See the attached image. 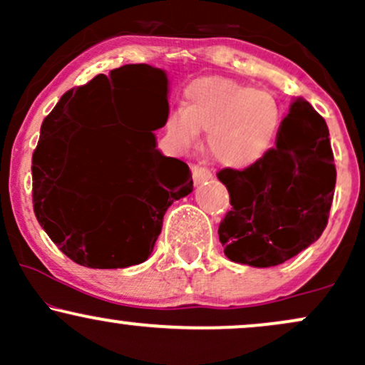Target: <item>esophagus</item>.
<instances>
[{
	"label": "esophagus",
	"instance_id": "34e87169",
	"mask_svg": "<svg viewBox=\"0 0 365 365\" xmlns=\"http://www.w3.org/2000/svg\"><path fill=\"white\" fill-rule=\"evenodd\" d=\"M192 178H194V183H202L211 180L212 173L206 168V166L192 165Z\"/></svg>",
	"mask_w": 365,
	"mask_h": 365
}]
</instances>
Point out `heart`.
<instances>
[{
	"instance_id": "obj_1",
	"label": "heart",
	"mask_w": 365,
	"mask_h": 365,
	"mask_svg": "<svg viewBox=\"0 0 365 365\" xmlns=\"http://www.w3.org/2000/svg\"><path fill=\"white\" fill-rule=\"evenodd\" d=\"M282 123L283 111L273 92L230 78L204 77L188 83L182 108L166 116L165 133L171 148L187 150L204 130L217 161L249 168L273 150Z\"/></svg>"
}]
</instances>
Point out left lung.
Here are the masks:
<instances>
[{"label":"left lung","instance_id":"obj_1","mask_svg":"<svg viewBox=\"0 0 365 365\" xmlns=\"http://www.w3.org/2000/svg\"><path fill=\"white\" fill-rule=\"evenodd\" d=\"M217 178L233 206L217 230L226 257L278 266L307 249L328 225L336 183L328 125L304 98H295L273 150L249 168H223Z\"/></svg>","mask_w":365,"mask_h":365}]
</instances>
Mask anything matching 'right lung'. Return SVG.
<instances>
[{
  "label": "right lung",
  "instance_id": "obj_1",
  "mask_svg": "<svg viewBox=\"0 0 365 365\" xmlns=\"http://www.w3.org/2000/svg\"><path fill=\"white\" fill-rule=\"evenodd\" d=\"M125 89L150 91L166 115V73L123 65L65 92L32 154L37 221L66 257L94 269L144 262L166 209L194 190L188 166L163 156L150 130L123 125L144 111L112 103Z\"/></svg>",
  "mask_w": 365,
  "mask_h": 365
}]
</instances>
